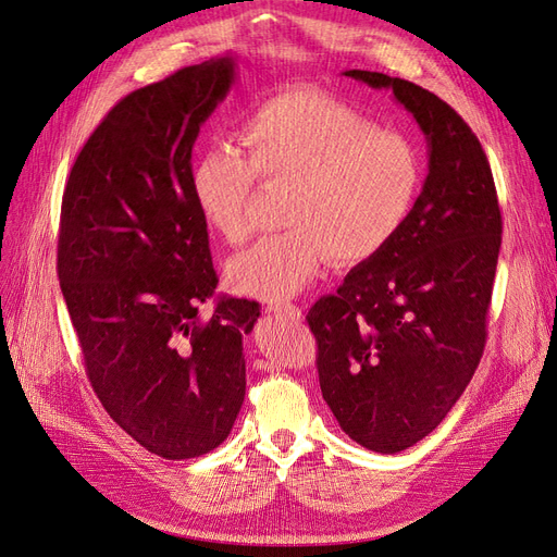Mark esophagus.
<instances>
[{
	"mask_svg": "<svg viewBox=\"0 0 557 557\" xmlns=\"http://www.w3.org/2000/svg\"><path fill=\"white\" fill-rule=\"evenodd\" d=\"M269 311L272 313H283V315H290V318H301V309L295 307V305H272L269 307Z\"/></svg>",
	"mask_w": 557,
	"mask_h": 557,
	"instance_id": "1",
	"label": "esophagus"
}]
</instances>
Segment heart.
I'll use <instances>...</instances> for the list:
<instances>
[{"label":"heart","mask_w":557,"mask_h":557,"mask_svg":"<svg viewBox=\"0 0 557 557\" xmlns=\"http://www.w3.org/2000/svg\"><path fill=\"white\" fill-rule=\"evenodd\" d=\"M248 156L213 146L190 166L195 207L218 237L250 234L258 178L290 185L285 232L252 244L230 262L234 290L281 301L307 290L334 258L352 267L376 258L411 218L423 188L416 144L342 99L288 90L264 99L244 123Z\"/></svg>","instance_id":"obj_1"}]
</instances>
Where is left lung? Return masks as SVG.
<instances>
[{
  "mask_svg": "<svg viewBox=\"0 0 557 557\" xmlns=\"http://www.w3.org/2000/svg\"><path fill=\"white\" fill-rule=\"evenodd\" d=\"M344 76L393 90L428 141L423 190L397 239L307 315L320 391L342 430L399 453L442 423L476 372L502 215L476 134L444 99L379 72Z\"/></svg>",
  "mask_w": 557,
  "mask_h": 557,
  "instance_id": "obj_1",
  "label": "left lung"
}]
</instances>
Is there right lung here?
Returning a JSON list of instances; mask_svg holds the SVG:
<instances>
[{
	"instance_id": "1",
	"label": "right lung",
	"mask_w": 557,
	"mask_h": 557,
	"mask_svg": "<svg viewBox=\"0 0 557 557\" xmlns=\"http://www.w3.org/2000/svg\"><path fill=\"white\" fill-rule=\"evenodd\" d=\"M237 78L232 53L117 102L78 153L60 215L58 276L86 372L134 442L166 460L221 446L246 395L256 301L215 297L207 223L190 193L199 127Z\"/></svg>"
}]
</instances>
